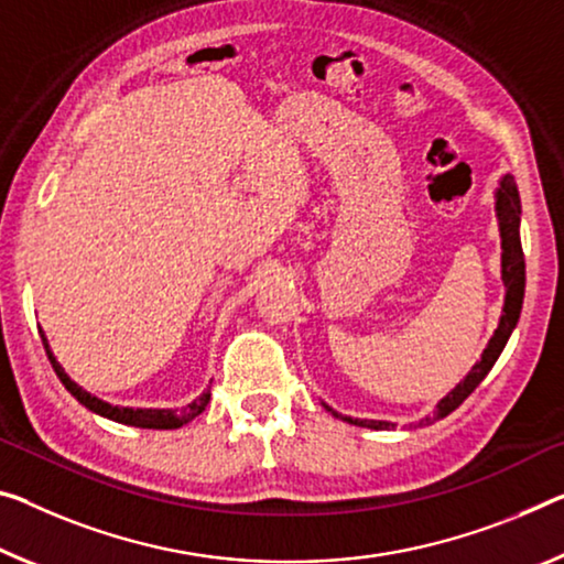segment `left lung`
<instances>
[{"label":"left lung","instance_id":"left-lung-1","mask_svg":"<svg viewBox=\"0 0 564 564\" xmlns=\"http://www.w3.org/2000/svg\"><path fill=\"white\" fill-rule=\"evenodd\" d=\"M497 214H499V229H501V280H505V288H507L505 315H501L497 333H494V337L489 340L487 350H484V355H481V360L476 362L469 376H466L462 383H458L454 391L438 403V411L429 415L426 423L444 419V415L456 411L458 405H462L466 398L476 391V386L487 378V372L491 370L494 362H497L501 350H505L509 335H512L517 319H519V312H522L524 252H522V241H519V214H522V206H519V192H517L512 176L501 178V186L497 192ZM327 411H333V409H327ZM335 415L337 419H343L340 413H335ZM343 421H350V423H355V426H366V429L391 426V423H386V421H358V419L352 421V419H348V415H345Z\"/></svg>","mask_w":564,"mask_h":564}]
</instances>
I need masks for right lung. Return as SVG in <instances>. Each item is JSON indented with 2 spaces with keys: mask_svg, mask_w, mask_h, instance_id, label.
<instances>
[{
  "mask_svg": "<svg viewBox=\"0 0 564 564\" xmlns=\"http://www.w3.org/2000/svg\"><path fill=\"white\" fill-rule=\"evenodd\" d=\"M42 345H45L47 350V358L52 362V368H55L57 378L63 380V386L70 391L77 401H80L85 409H90L93 413H100L106 415V419L110 421H118V423H126V426H135V429H178L184 426V423H188L192 419H196L198 413H202L206 409V403H209L212 393L206 391L198 401H194L192 405H186V409L181 411H151V409H118V405H110L106 401H100V398L90 395L88 391H83L80 386L73 383L70 378H67V372L63 370V366L55 360V355L50 352V345L45 340V333H42Z\"/></svg>",
  "mask_w": 564,
  "mask_h": 564,
  "instance_id": "right-lung-1",
  "label": "right lung"
}]
</instances>
